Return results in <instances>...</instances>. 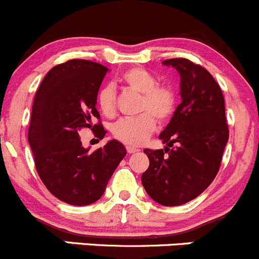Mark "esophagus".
I'll return each mask as SVG.
<instances>
[{
  "label": "esophagus",
  "instance_id": "esophagus-1",
  "mask_svg": "<svg viewBox=\"0 0 259 259\" xmlns=\"http://www.w3.org/2000/svg\"><path fill=\"white\" fill-rule=\"evenodd\" d=\"M126 151H127V154H134V153H137L138 149L132 148V146H127V148H126Z\"/></svg>",
  "mask_w": 259,
  "mask_h": 259
}]
</instances>
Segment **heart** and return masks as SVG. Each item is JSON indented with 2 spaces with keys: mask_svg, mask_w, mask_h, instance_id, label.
Returning a JSON list of instances; mask_svg holds the SVG:
<instances>
[{
  "mask_svg": "<svg viewBox=\"0 0 259 259\" xmlns=\"http://www.w3.org/2000/svg\"><path fill=\"white\" fill-rule=\"evenodd\" d=\"M119 82L124 88L140 94L138 111L143 113L119 120L113 126V135L122 144L137 146L154 132L155 119L165 122L176 110L177 96L173 89L158 83L156 77L144 67H130L121 72ZM101 114L113 117L116 113V90L113 85H104L96 95Z\"/></svg>",
  "mask_w": 259,
  "mask_h": 259,
  "instance_id": "obj_1",
  "label": "heart"
}]
</instances>
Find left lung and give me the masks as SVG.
<instances>
[{"instance_id":"8db88e82","label":"left lung","mask_w":259,"mask_h":259,"mask_svg":"<svg viewBox=\"0 0 259 259\" xmlns=\"http://www.w3.org/2000/svg\"><path fill=\"white\" fill-rule=\"evenodd\" d=\"M180 75L182 103L159 138L164 149H144L149 168L142 183L165 207L190 202L210 185L221 166L229 130L218 82L200 65L183 57L163 61Z\"/></svg>"}]
</instances>
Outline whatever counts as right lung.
Instances as JSON below:
<instances>
[{"instance_id": "right-lung-1", "label": "right lung", "mask_w": 259, "mask_h": 259, "mask_svg": "<svg viewBox=\"0 0 259 259\" xmlns=\"http://www.w3.org/2000/svg\"><path fill=\"white\" fill-rule=\"evenodd\" d=\"M106 71L98 62L69 60L52 67L36 91L28 127L33 161L49 192L67 204L89 205L100 199L126 155L117 140L88 153L79 138L82 127L99 139L105 137L96 95Z\"/></svg>"}]
</instances>
